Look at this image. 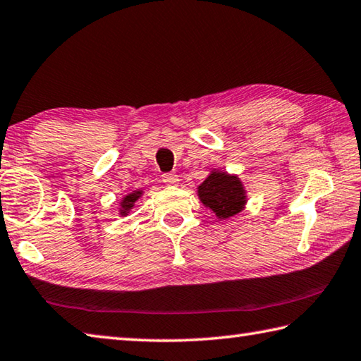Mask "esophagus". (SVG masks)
I'll use <instances>...</instances> for the list:
<instances>
[{"label":"esophagus","instance_id":"esophagus-1","mask_svg":"<svg viewBox=\"0 0 361 361\" xmlns=\"http://www.w3.org/2000/svg\"><path fill=\"white\" fill-rule=\"evenodd\" d=\"M162 181L166 183V185H176L180 180H178V175H175V173H164Z\"/></svg>","mask_w":361,"mask_h":361}]
</instances>
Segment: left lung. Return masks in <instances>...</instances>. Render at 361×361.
<instances>
[{
  "label": "left lung",
  "instance_id": "8db88e82",
  "mask_svg": "<svg viewBox=\"0 0 361 361\" xmlns=\"http://www.w3.org/2000/svg\"><path fill=\"white\" fill-rule=\"evenodd\" d=\"M200 202L216 213L219 219H227L240 213L246 203V192L238 176L213 170L197 188Z\"/></svg>",
  "mask_w": 361,
  "mask_h": 361
}]
</instances>
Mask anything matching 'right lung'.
<instances>
[{
	"instance_id": "add662e5",
	"label": "right lung",
	"mask_w": 361,
	"mask_h": 361,
	"mask_svg": "<svg viewBox=\"0 0 361 361\" xmlns=\"http://www.w3.org/2000/svg\"><path fill=\"white\" fill-rule=\"evenodd\" d=\"M142 195V191H134V192H130V194H128L126 197L123 199V202H121V208H120V214L121 216H126L128 213H129V209L134 207V203H135V200L139 199Z\"/></svg>"
}]
</instances>
